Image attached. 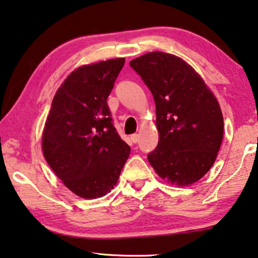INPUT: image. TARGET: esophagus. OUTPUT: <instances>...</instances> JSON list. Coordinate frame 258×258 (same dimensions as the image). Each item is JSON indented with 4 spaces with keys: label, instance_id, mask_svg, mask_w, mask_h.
<instances>
[{
    "label": "esophagus",
    "instance_id": "esophagus-1",
    "mask_svg": "<svg viewBox=\"0 0 258 258\" xmlns=\"http://www.w3.org/2000/svg\"><path fill=\"white\" fill-rule=\"evenodd\" d=\"M132 141L134 142V143H137L138 142V138H140V135H138V134H134V135H132Z\"/></svg>",
    "mask_w": 258,
    "mask_h": 258
}]
</instances>
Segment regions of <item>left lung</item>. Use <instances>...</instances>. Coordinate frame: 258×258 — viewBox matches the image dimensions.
I'll list each match as a JSON object with an SVG mask.
<instances>
[{"label":"left lung","mask_w":258,"mask_h":258,"mask_svg":"<svg viewBox=\"0 0 258 258\" xmlns=\"http://www.w3.org/2000/svg\"><path fill=\"white\" fill-rule=\"evenodd\" d=\"M156 104L158 145L148 160L163 180L188 186L211 170L221 147L223 116L218 99L193 67L165 52L130 61Z\"/></svg>","instance_id":"1"}]
</instances>
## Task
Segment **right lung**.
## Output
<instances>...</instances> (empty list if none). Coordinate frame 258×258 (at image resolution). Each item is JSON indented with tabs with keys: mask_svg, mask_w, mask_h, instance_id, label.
I'll return each instance as SVG.
<instances>
[{
	"mask_svg": "<svg viewBox=\"0 0 258 258\" xmlns=\"http://www.w3.org/2000/svg\"><path fill=\"white\" fill-rule=\"evenodd\" d=\"M124 60L109 59L74 70L55 92L44 125L42 149L47 164L84 199L109 193L130 154L107 106Z\"/></svg>",
	"mask_w": 258,
	"mask_h": 258,
	"instance_id": "1",
	"label": "right lung"
}]
</instances>
